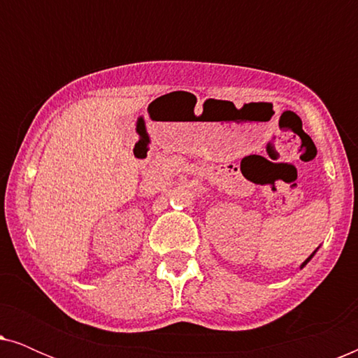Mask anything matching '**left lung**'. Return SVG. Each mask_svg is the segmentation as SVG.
<instances>
[{
  "mask_svg": "<svg viewBox=\"0 0 358 358\" xmlns=\"http://www.w3.org/2000/svg\"><path fill=\"white\" fill-rule=\"evenodd\" d=\"M313 254H315V252H313ZM313 254H311V256H310V257H308V259H306V261H305V262H303V264H301V268H303V267H305V266H306V264H308V262H310V259H311V257H313Z\"/></svg>",
  "mask_w": 358,
  "mask_h": 358,
  "instance_id": "1",
  "label": "left lung"
}]
</instances>
